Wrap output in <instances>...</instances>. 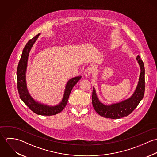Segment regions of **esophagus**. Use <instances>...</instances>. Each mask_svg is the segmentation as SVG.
<instances>
[{"instance_id": "obj_1", "label": "esophagus", "mask_w": 157, "mask_h": 157, "mask_svg": "<svg viewBox=\"0 0 157 157\" xmlns=\"http://www.w3.org/2000/svg\"><path fill=\"white\" fill-rule=\"evenodd\" d=\"M92 69L91 67H88L85 69V71H84V75L86 77H90V75L92 74Z\"/></svg>"}]
</instances>
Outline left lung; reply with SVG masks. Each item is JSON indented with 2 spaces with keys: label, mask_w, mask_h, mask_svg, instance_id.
I'll list each match as a JSON object with an SVG mask.
<instances>
[{
  "label": "left lung",
  "mask_w": 157,
  "mask_h": 157,
  "mask_svg": "<svg viewBox=\"0 0 157 157\" xmlns=\"http://www.w3.org/2000/svg\"><path fill=\"white\" fill-rule=\"evenodd\" d=\"M136 59L140 65L141 72L136 90L129 98L120 103L111 105H105L99 101L95 88H93L92 95V105L95 111L100 115L111 119H117L126 117L132 112L143 99L145 90V69L144 63L140 57L137 56Z\"/></svg>",
  "instance_id": "8db88e82"
}]
</instances>
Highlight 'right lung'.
Instances as JSON below:
<instances>
[{
  "mask_svg": "<svg viewBox=\"0 0 157 157\" xmlns=\"http://www.w3.org/2000/svg\"><path fill=\"white\" fill-rule=\"evenodd\" d=\"M39 35L40 34L36 35L34 37L29 40L23 48L21 58L19 60L17 69V89L21 99L33 112L40 115H53L60 113L65 108L71 90L75 85L77 84L79 80H80L82 76L74 77L67 82L63 99L58 105L49 106L35 101L31 97L27 90L26 83V71L29 51Z\"/></svg>",
  "mask_w": 157,
  "mask_h": 157,
  "instance_id": "obj_1",
  "label": "right lung"
}]
</instances>
